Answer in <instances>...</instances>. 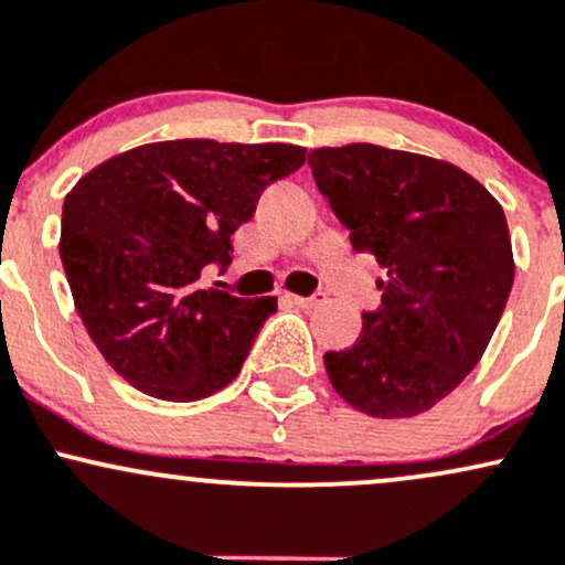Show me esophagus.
Returning a JSON list of instances; mask_svg holds the SVG:
<instances>
[{
    "instance_id": "obj_1",
    "label": "esophagus",
    "mask_w": 565,
    "mask_h": 565,
    "mask_svg": "<svg viewBox=\"0 0 565 565\" xmlns=\"http://www.w3.org/2000/svg\"><path fill=\"white\" fill-rule=\"evenodd\" d=\"M294 303H299L301 309H312V307H320L322 301H326V296L322 294H315V296H290Z\"/></svg>"
}]
</instances>
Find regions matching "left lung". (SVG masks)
Instances as JSON below:
<instances>
[{
	"label": "left lung",
	"mask_w": 565,
	"mask_h": 565,
	"mask_svg": "<svg viewBox=\"0 0 565 565\" xmlns=\"http://www.w3.org/2000/svg\"><path fill=\"white\" fill-rule=\"evenodd\" d=\"M352 248L384 269L382 307L352 347L326 352L333 390L376 419L424 414L465 382L515 280L510 230L491 192L451 162L373 143L309 151Z\"/></svg>",
	"instance_id": "8db88e82"
}]
</instances>
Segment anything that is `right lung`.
I'll use <instances>...</instances> for the list:
<instances>
[{
  "label": "right lung",
  "instance_id": "1",
  "mask_svg": "<svg viewBox=\"0 0 565 565\" xmlns=\"http://www.w3.org/2000/svg\"><path fill=\"white\" fill-rule=\"evenodd\" d=\"M303 160L294 143L181 138L122 151L66 194L58 250L74 307L125 382L192 403L237 379L277 299L205 288L202 271L232 262V234Z\"/></svg>",
  "mask_w": 565,
  "mask_h": 565
}]
</instances>
